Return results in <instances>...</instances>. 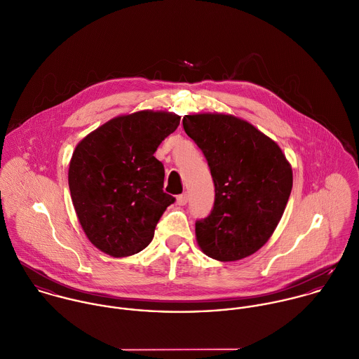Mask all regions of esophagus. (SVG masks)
Here are the masks:
<instances>
[{"label": "esophagus", "mask_w": 359, "mask_h": 359, "mask_svg": "<svg viewBox=\"0 0 359 359\" xmlns=\"http://www.w3.org/2000/svg\"><path fill=\"white\" fill-rule=\"evenodd\" d=\"M176 201H177V204H179V205H186V204L189 203V194H187V193H184V194L177 196Z\"/></svg>", "instance_id": "1"}]
</instances>
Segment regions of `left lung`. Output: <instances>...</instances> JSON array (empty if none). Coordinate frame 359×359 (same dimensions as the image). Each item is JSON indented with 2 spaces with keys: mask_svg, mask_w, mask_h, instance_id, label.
<instances>
[{
  "mask_svg": "<svg viewBox=\"0 0 359 359\" xmlns=\"http://www.w3.org/2000/svg\"><path fill=\"white\" fill-rule=\"evenodd\" d=\"M183 128L203 151L215 186L211 214L196 220L201 250L223 262L254 254L275 231L291 193L285 154L231 115H186Z\"/></svg>",
  "mask_w": 359,
  "mask_h": 359,
  "instance_id": "8db88e82",
  "label": "left lung"
}]
</instances>
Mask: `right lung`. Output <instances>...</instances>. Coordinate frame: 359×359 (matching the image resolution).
<instances>
[{"label":"right lung","mask_w":359,"mask_h":359,"mask_svg":"<svg viewBox=\"0 0 359 359\" xmlns=\"http://www.w3.org/2000/svg\"><path fill=\"white\" fill-rule=\"evenodd\" d=\"M179 123L175 114L142 111L107 122L77 144L68 176L73 207L88 240L105 254L143 251L176 201L162 190L165 169L154 152Z\"/></svg>","instance_id":"1"}]
</instances>
